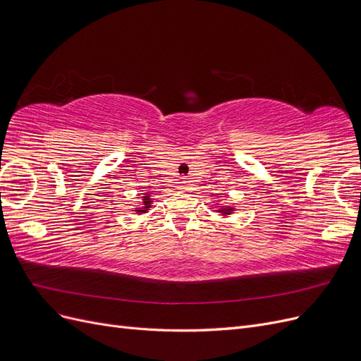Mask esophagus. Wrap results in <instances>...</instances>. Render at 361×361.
Returning a JSON list of instances; mask_svg holds the SVG:
<instances>
[{
  "label": "esophagus",
  "instance_id": "esophagus-1",
  "mask_svg": "<svg viewBox=\"0 0 361 361\" xmlns=\"http://www.w3.org/2000/svg\"><path fill=\"white\" fill-rule=\"evenodd\" d=\"M179 190H182V191H185V190H187V180H185V179H182V180H180V185H179Z\"/></svg>",
  "mask_w": 361,
  "mask_h": 361
}]
</instances>
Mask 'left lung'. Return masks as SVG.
I'll return each instance as SVG.
<instances>
[{"instance_id": "left-lung-1", "label": "left lung", "mask_w": 361, "mask_h": 361, "mask_svg": "<svg viewBox=\"0 0 361 361\" xmlns=\"http://www.w3.org/2000/svg\"><path fill=\"white\" fill-rule=\"evenodd\" d=\"M232 207H226V211H224V214H228V211H231Z\"/></svg>"}]
</instances>
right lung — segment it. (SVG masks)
I'll list each match as a JSON object with an SVG mask.
<instances>
[{"mask_svg": "<svg viewBox=\"0 0 361 361\" xmlns=\"http://www.w3.org/2000/svg\"><path fill=\"white\" fill-rule=\"evenodd\" d=\"M143 200H145V207H143V209H138V212H145V211H147V207L150 206V199L147 197V195H146V197H143Z\"/></svg>", "mask_w": 361, "mask_h": 361, "instance_id": "1", "label": "right lung"}]
</instances>
